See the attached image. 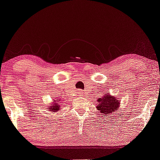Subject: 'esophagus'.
Wrapping results in <instances>:
<instances>
[{
	"mask_svg": "<svg viewBox=\"0 0 160 160\" xmlns=\"http://www.w3.org/2000/svg\"><path fill=\"white\" fill-rule=\"evenodd\" d=\"M79 94H80V95H82V94H83V92H82V91H81V90H80V91L79 92Z\"/></svg>",
	"mask_w": 160,
	"mask_h": 160,
	"instance_id": "esophagus-1",
	"label": "esophagus"
}]
</instances>
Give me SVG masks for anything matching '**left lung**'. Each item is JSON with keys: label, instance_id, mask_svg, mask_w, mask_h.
Wrapping results in <instances>:
<instances>
[{"label": "left lung", "instance_id": "8db88e82", "mask_svg": "<svg viewBox=\"0 0 160 160\" xmlns=\"http://www.w3.org/2000/svg\"><path fill=\"white\" fill-rule=\"evenodd\" d=\"M99 104L97 106V108L101 113L105 114H110L113 113L116 110H118V108L120 104L118 100L116 99V97L114 98L111 95H108L107 93L104 96L100 99H98Z\"/></svg>", "mask_w": 160, "mask_h": 160}]
</instances>
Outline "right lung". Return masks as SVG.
<instances>
[{
	"label": "right lung",
	"mask_w": 160,
	"mask_h": 160,
	"mask_svg": "<svg viewBox=\"0 0 160 160\" xmlns=\"http://www.w3.org/2000/svg\"><path fill=\"white\" fill-rule=\"evenodd\" d=\"M57 101H59L58 100H57ZM59 106L57 103H54V106H50L49 108V111H59Z\"/></svg>",
	"instance_id": "add662e5"
}]
</instances>
